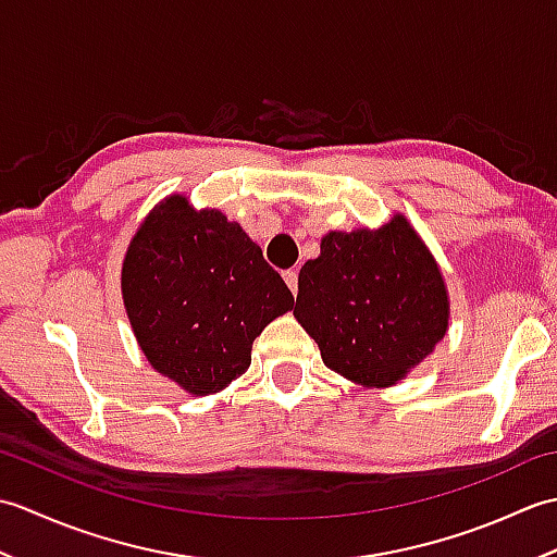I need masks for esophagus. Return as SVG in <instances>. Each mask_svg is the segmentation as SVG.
<instances>
[{"label":"esophagus","instance_id":"esophagus-1","mask_svg":"<svg viewBox=\"0 0 557 557\" xmlns=\"http://www.w3.org/2000/svg\"><path fill=\"white\" fill-rule=\"evenodd\" d=\"M282 277H285V282H287V287L292 289V294H297L299 292V272L297 270H285L282 272Z\"/></svg>","mask_w":557,"mask_h":557}]
</instances>
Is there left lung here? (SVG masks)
<instances>
[{
    "label": "left lung",
    "instance_id": "left-lung-1",
    "mask_svg": "<svg viewBox=\"0 0 557 557\" xmlns=\"http://www.w3.org/2000/svg\"><path fill=\"white\" fill-rule=\"evenodd\" d=\"M294 318L330 371L389 387L433 354L449 325L443 270L421 234L395 212L377 230L327 232L299 272Z\"/></svg>",
    "mask_w": 557,
    "mask_h": 557
}]
</instances>
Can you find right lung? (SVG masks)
Listing matches in <instances>:
<instances>
[{
	"label": "right lung",
	"instance_id": "obj_1",
	"mask_svg": "<svg viewBox=\"0 0 557 557\" xmlns=\"http://www.w3.org/2000/svg\"><path fill=\"white\" fill-rule=\"evenodd\" d=\"M122 299L148 363L194 397L251 366L253 339L294 297L239 222L170 194L128 242Z\"/></svg>",
	"mask_w": 557,
	"mask_h": 557
}]
</instances>
